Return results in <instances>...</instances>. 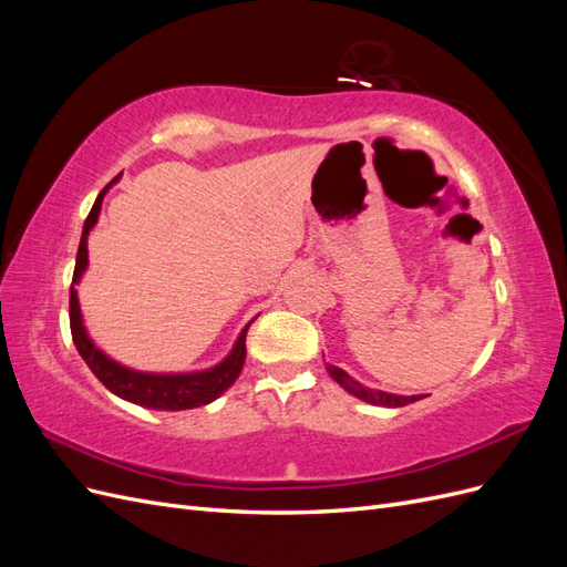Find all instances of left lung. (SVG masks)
<instances>
[{
  "mask_svg": "<svg viewBox=\"0 0 567 567\" xmlns=\"http://www.w3.org/2000/svg\"><path fill=\"white\" fill-rule=\"evenodd\" d=\"M329 369V373L336 379V383H340L342 388H346L348 392H352L354 398L364 400L369 404H381V406H406L411 402L421 400L419 394H414V398H402V394H390V392H381V390H371V388H364L362 383H357L354 379H350V375L338 369V367H326Z\"/></svg>",
  "mask_w": 567,
  "mask_h": 567,
  "instance_id": "left-lung-1",
  "label": "left lung"
}]
</instances>
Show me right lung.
Returning a JSON list of instances; mask_svg holds the SVG:
<instances>
[{"mask_svg": "<svg viewBox=\"0 0 567 567\" xmlns=\"http://www.w3.org/2000/svg\"><path fill=\"white\" fill-rule=\"evenodd\" d=\"M109 186L96 196L87 219H84V229H82L80 248L75 257V271H73V284H71V333H73L75 348L96 379L113 394H117V398H123L127 402L148 406V409H165V411H179V409L210 404L213 400L219 398L221 392L234 385L238 373L244 369L246 336H248L250 323L246 326L244 333L238 336L236 346L225 362L217 364L215 369L198 371V373H142V371L125 369L117 362H113V359H109L99 348H94V342L90 340L87 331H84L80 305H78V290L73 286L80 281L84 267H87V236H90V229L96 225L101 200H104Z\"/></svg>", "mask_w": 567, "mask_h": 567, "instance_id": "obj_1", "label": "right lung"}]
</instances>
